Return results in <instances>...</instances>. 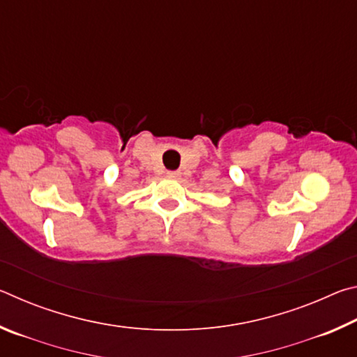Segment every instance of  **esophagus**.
Masks as SVG:
<instances>
[{"mask_svg":"<svg viewBox=\"0 0 357 357\" xmlns=\"http://www.w3.org/2000/svg\"><path fill=\"white\" fill-rule=\"evenodd\" d=\"M167 178H170V179H179V178H181V173H179V172H167Z\"/></svg>","mask_w":357,"mask_h":357,"instance_id":"obj_1","label":"esophagus"}]
</instances>
